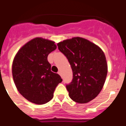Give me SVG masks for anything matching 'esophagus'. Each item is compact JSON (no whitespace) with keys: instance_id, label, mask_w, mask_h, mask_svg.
<instances>
[{"instance_id":"obj_1","label":"esophagus","mask_w":126,"mask_h":126,"mask_svg":"<svg viewBox=\"0 0 126 126\" xmlns=\"http://www.w3.org/2000/svg\"><path fill=\"white\" fill-rule=\"evenodd\" d=\"M58 74H59V75H60V76H61V71H58Z\"/></svg>"}]
</instances>
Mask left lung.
Masks as SVG:
<instances>
[{
  "label": "left lung",
  "mask_w": 126,
  "mask_h": 126,
  "mask_svg": "<svg viewBox=\"0 0 126 126\" xmlns=\"http://www.w3.org/2000/svg\"><path fill=\"white\" fill-rule=\"evenodd\" d=\"M58 46L72 70V81L66 85L69 97L80 104L95 99L104 86L108 73L103 51L95 44L80 37L64 40Z\"/></svg>",
  "instance_id": "obj_1"
}]
</instances>
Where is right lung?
Masks as SVG:
<instances>
[{"instance_id":"obj_1","label":"right lung","mask_w":126,"mask_h":126,"mask_svg":"<svg viewBox=\"0 0 126 126\" xmlns=\"http://www.w3.org/2000/svg\"><path fill=\"white\" fill-rule=\"evenodd\" d=\"M56 48L54 42L36 38L18 50L13 62L12 74L16 88L24 98L43 104L53 97L62 79L50 70L48 55Z\"/></svg>"}]
</instances>
